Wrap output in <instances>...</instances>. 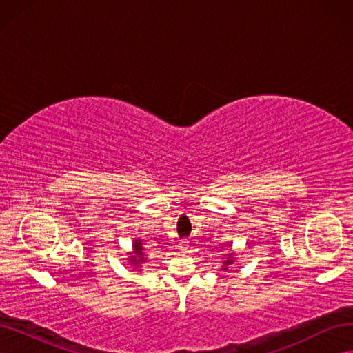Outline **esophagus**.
I'll return each mask as SVG.
<instances>
[{
	"mask_svg": "<svg viewBox=\"0 0 353 353\" xmlns=\"http://www.w3.org/2000/svg\"><path fill=\"white\" fill-rule=\"evenodd\" d=\"M178 249H179V252H181V253H187V252H188V241H185V240L179 241V244H178Z\"/></svg>",
	"mask_w": 353,
	"mask_h": 353,
	"instance_id": "esophagus-1",
	"label": "esophagus"
}]
</instances>
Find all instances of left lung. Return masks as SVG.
<instances>
[{
	"label": "left lung",
	"mask_w": 353,
	"mask_h": 353,
	"mask_svg": "<svg viewBox=\"0 0 353 353\" xmlns=\"http://www.w3.org/2000/svg\"><path fill=\"white\" fill-rule=\"evenodd\" d=\"M223 265H222V271H227L228 270V266L230 265H232L234 263V261H236V258H234V253H227V254H223Z\"/></svg>",
	"instance_id": "8db88e82"
}]
</instances>
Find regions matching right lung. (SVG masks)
<instances>
[{"label":"right lung","instance_id":"add662e5","mask_svg":"<svg viewBox=\"0 0 353 353\" xmlns=\"http://www.w3.org/2000/svg\"><path fill=\"white\" fill-rule=\"evenodd\" d=\"M128 262L131 263V266L137 271H141L143 263H145L148 261V256L144 252L143 248V241L141 239H135L134 244H132V252L128 253Z\"/></svg>","mask_w":353,"mask_h":353}]
</instances>
